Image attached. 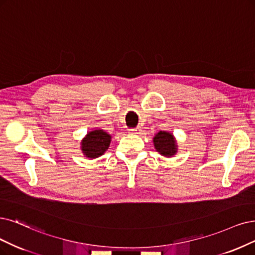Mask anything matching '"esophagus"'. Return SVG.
I'll use <instances>...</instances> for the list:
<instances>
[{
	"label": "esophagus",
	"instance_id": "34e87169",
	"mask_svg": "<svg viewBox=\"0 0 255 255\" xmlns=\"http://www.w3.org/2000/svg\"><path fill=\"white\" fill-rule=\"evenodd\" d=\"M131 133H135V134H139L140 131H142V129H140V127H135V128H131L129 129Z\"/></svg>",
	"mask_w": 255,
	"mask_h": 255
}]
</instances>
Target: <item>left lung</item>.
<instances>
[{"label": "left lung", "mask_w": 255, "mask_h": 255, "mask_svg": "<svg viewBox=\"0 0 255 255\" xmlns=\"http://www.w3.org/2000/svg\"><path fill=\"white\" fill-rule=\"evenodd\" d=\"M156 151L165 156H171L176 152V145L174 137L171 133L166 131H159L153 138Z\"/></svg>", "instance_id": "obj_1"}]
</instances>
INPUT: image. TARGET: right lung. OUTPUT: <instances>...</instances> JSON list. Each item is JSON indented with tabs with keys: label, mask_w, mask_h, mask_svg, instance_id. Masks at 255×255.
Instances as JSON below:
<instances>
[{
	"label": "right lung",
	"mask_w": 255,
	"mask_h": 255,
	"mask_svg": "<svg viewBox=\"0 0 255 255\" xmlns=\"http://www.w3.org/2000/svg\"><path fill=\"white\" fill-rule=\"evenodd\" d=\"M111 136L104 130H94L83 139L82 150L87 157L96 158L106 151L110 144Z\"/></svg>",
	"instance_id": "obj_1"
}]
</instances>
